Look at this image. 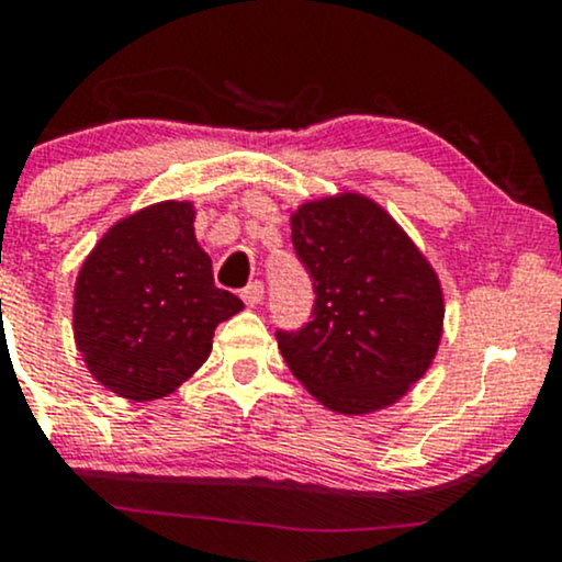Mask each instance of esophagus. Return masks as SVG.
<instances>
[{"instance_id":"obj_1","label":"esophagus","mask_w":562,"mask_h":562,"mask_svg":"<svg viewBox=\"0 0 562 562\" xmlns=\"http://www.w3.org/2000/svg\"><path fill=\"white\" fill-rule=\"evenodd\" d=\"M240 295H243L245 306H248V308L259 306V303L263 301V285H261V282H250V285H248V288H245Z\"/></svg>"}]
</instances>
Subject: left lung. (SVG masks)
Instances as JSON below:
<instances>
[{
    "instance_id": "obj_1",
    "label": "left lung",
    "mask_w": 562,
    "mask_h": 562,
    "mask_svg": "<svg viewBox=\"0 0 562 562\" xmlns=\"http://www.w3.org/2000/svg\"><path fill=\"white\" fill-rule=\"evenodd\" d=\"M314 280V319L277 333L295 380L338 415L396 404L434 364L443 333L436 269L383 205L362 192L306 200L290 214Z\"/></svg>"
}]
</instances>
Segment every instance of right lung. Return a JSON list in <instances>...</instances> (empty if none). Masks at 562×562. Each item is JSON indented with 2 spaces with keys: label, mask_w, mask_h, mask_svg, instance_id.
I'll return each mask as SVG.
<instances>
[{
  "label": "right lung",
  "mask_w": 562,
  "mask_h": 562,
  "mask_svg": "<svg viewBox=\"0 0 562 562\" xmlns=\"http://www.w3.org/2000/svg\"><path fill=\"white\" fill-rule=\"evenodd\" d=\"M243 301L214 285L195 237V205L160 200L113 224L83 259L74 338L89 375L128 402L169 396L214 348Z\"/></svg>",
  "instance_id": "add662e5"
}]
</instances>
